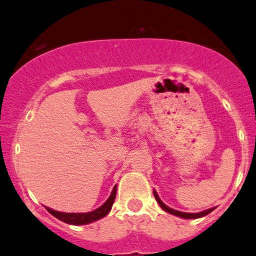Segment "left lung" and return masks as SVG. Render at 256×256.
Wrapping results in <instances>:
<instances>
[{"mask_svg":"<svg viewBox=\"0 0 256 256\" xmlns=\"http://www.w3.org/2000/svg\"><path fill=\"white\" fill-rule=\"evenodd\" d=\"M154 195H155L156 202H158V205H160V206L162 208V209L165 210V212H170V214H172V215H176V216L184 218V219H198V218H202V216H205V215L210 214V212H212V210H214V209H208V210H205V212H194V214H192V212H178V210H174V209H171V208L166 206V205L164 204L162 202H161L160 198L158 196V194H156V191H154Z\"/></svg>","mask_w":256,"mask_h":256,"instance_id":"1","label":"left lung"}]
</instances>
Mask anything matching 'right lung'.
<instances>
[{"label":"right lung","instance_id":"right-lung-1","mask_svg":"<svg viewBox=\"0 0 256 256\" xmlns=\"http://www.w3.org/2000/svg\"><path fill=\"white\" fill-rule=\"evenodd\" d=\"M115 196H116V186L114 188L112 192H111L110 198L106 200L105 204L102 206H100L98 209L94 210L91 212H85V214H78V212H56V210H52L50 208H46L47 212H50L51 215H54V218H57L61 222H66V224H71V225H85V224H90V222H96V220L101 219L105 215L108 214V212L112 208L114 202H115Z\"/></svg>","mask_w":256,"mask_h":256}]
</instances>
